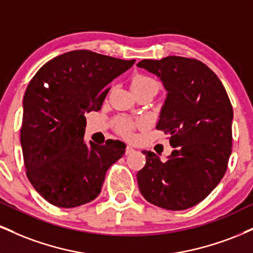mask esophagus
I'll return each instance as SVG.
<instances>
[{
  "instance_id": "34e87169",
  "label": "esophagus",
  "mask_w": 253,
  "mask_h": 253,
  "mask_svg": "<svg viewBox=\"0 0 253 253\" xmlns=\"http://www.w3.org/2000/svg\"><path fill=\"white\" fill-rule=\"evenodd\" d=\"M133 152H134V147L129 146V145H128V146L126 147V152H125V153H126V155H130V153H133Z\"/></svg>"
}]
</instances>
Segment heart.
Masks as SVG:
<instances>
[{"instance_id": "b5f03b06", "label": "heart", "mask_w": 253, "mask_h": 253, "mask_svg": "<svg viewBox=\"0 0 253 253\" xmlns=\"http://www.w3.org/2000/svg\"><path fill=\"white\" fill-rule=\"evenodd\" d=\"M145 86H155V88L158 89V84H157L156 81L149 76H145V75H135L132 78V81H130V88H132V90L145 88ZM115 127H117V130L121 135L129 138L130 134H132V129L134 127V124L128 120V119L121 118L117 121Z\"/></svg>"}]
</instances>
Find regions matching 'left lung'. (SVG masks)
Returning <instances> with one entry per match:
<instances>
[{"label":"left lung","mask_w":253,"mask_h":253,"mask_svg":"<svg viewBox=\"0 0 253 253\" xmlns=\"http://www.w3.org/2000/svg\"><path fill=\"white\" fill-rule=\"evenodd\" d=\"M163 82L168 91L156 128L173 147L167 161L143 151L146 164L136 173L146 201L183 211L206 199L227 170L232 152L233 109L221 81L206 64L177 56L136 64Z\"/></svg>","instance_id":"left-lung-1"}]
</instances>
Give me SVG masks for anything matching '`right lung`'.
I'll return each mask as SVG.
<instances>
[{
	"label": "right lung",
	"instance_id": "1",
	"mask_svg": "<svg viewBox=\"0 0 253 253\" xmlns=\"http://www.w3.org/2000/svg\"><path fill=\"white\" fill-rule=\"evenodd\" d=\"M134 62L76 50L43 64L31 80L20 140L26 175L51 205L74 208L96 199L107 170L124 156L123 141L84 143V114L101 109L108 84Z\"/></svg>",
	"mask_w": 253,
	"mask_h": 253
}]
</instances>
